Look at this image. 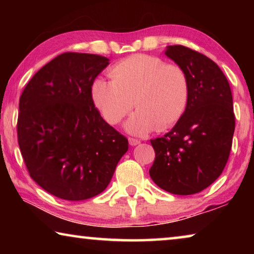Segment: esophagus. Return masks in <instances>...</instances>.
Masks as SVG:
<instances>
[{
    "instance_id": "34e87169",
    "label": "esophagus",
    "mask_w": 254,
    "mask_h": 254,
    "mask_svg": "<svg viewBox=\"0 0 254 254\" xmlns=\"http://www.w3.org/2000/svg\"><path fill=\"white\" fill-rule=\"evenodd\" d=\"M128 141H129V144L130 145H137L138 143H140V140H137V138H133V137H129L128 138Z\"/></svg>"
}]
</instances>
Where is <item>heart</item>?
Instances as JSON below:
<instances>
[{"instance_id":"obj_1","label":"heart","mask_w":254,"mask_h":254,"mask_svg":"<svg viewBox=\"0 0 254 254\" xmlns=\"http://www.w3.org/2000/svg\"><path fill=\"white\" fill-rule=\"evenodd\" d=\"M110 77L111 81L99 78L93 83V102L111 125L119 124L135 105L137 111L126 124L131 134L143 135L154 128L168 129L187 109L189 76L178 64L135 54L114 64Z\"/></svg>"}]
</instances>
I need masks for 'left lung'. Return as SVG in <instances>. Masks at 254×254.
<instances>
[{
	"mask_svg": "<svg viewBox=\"0 0 254 254\" xmlns=\"http://www.w3.org/2000/svg\"><path fill=\"white\" fill-rule=\"evenodd\" d=\"M165 55L186 71L190 98L176 126L150 140L155 161L149 175L166 192L190 195L211 185L227 164L235 131L232 93L206 55L182 45L168 46Z\"/></svg>",
	"mask_w": 254,
	"mask_h": 254,
	"instance_id": "8db88e82",
	"label": "left lung"
}]
</instances>
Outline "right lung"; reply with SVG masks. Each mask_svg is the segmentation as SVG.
Segmentation results:
<instances>
[{"instance_id": "add662e5", "label": "right lung", "mask_w": 254, "mask_h": 254, "mask_svg": "<svg viewBox=\"0 0 254 254\" xmlns=\"http://www.w3.org/2000/svg\"><path fill=\"white\" fill-rule=\"evenodd\" d=\"M109 59L58 55L37 71L19 98L17 136L30 177L69 201L98 195L112 179L128 140L93 104L92 84Z\"/></svg>"}]
</instances>
